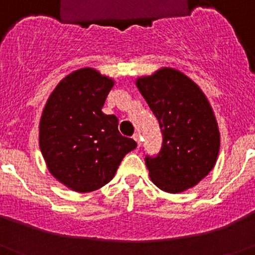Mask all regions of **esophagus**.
I'll return each instance as SVG.
<instances>
[{
	"instance_id": "obj_1",
	"label": "esophagus",
	"mask_w": 255,
	"mask_h": 255,
	"mask_svg": "<svg viewBox=\"0 0 255 255\" xmlns=\"http://www.w3.org/2000/svg\"><path fill=\"white\" fill-rule=\"evenodd\" d=\"M132 139H134V140L136 141V144H138V147H140V135H139V134H134Z\"/></svg>"
}]
</instances>
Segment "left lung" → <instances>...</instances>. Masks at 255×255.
Returning a JSON list of instances; mask_svg holds the SVG:
<instances>
[{
	"label": "left lung",
	"instance_id": "1",
	"mask_svg": "<svg viewBox=\"0 0 255 255\" xmlns=\"http://www.w3.org/2000/svg\"><path fill=\"white\" fill-rule=\"evenodd\" d=\"M135 84L163 136L158 154L145 157L150 180L172 194L193 188L215 167L220 152L218 124L206 94L172 67L140 76Z\"/></svg>",
	"mask_w": 255,
	"mask_h": 255
}]
</instances>
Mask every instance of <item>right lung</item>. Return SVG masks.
Returning a JSON list of instances; mask_svg holds the SVG:
<instances>
[{"mask_svg": "<svg viewBox=\"0 0 255 255\" xmlns=\"http://www.w3.org/2000/svg\"><path fill=\"white\" fill-rule=\"evenodd\" d=\"M115 80L84 67L65 76L47 100L39 121V148L57 181L78 193L114 179L126 153L136 148L102 107Z\"/></svg>", "mask_w": 255, "mask_h": 255, "instance_id": "obj_1", "label": "right lung"}]
</instances>
